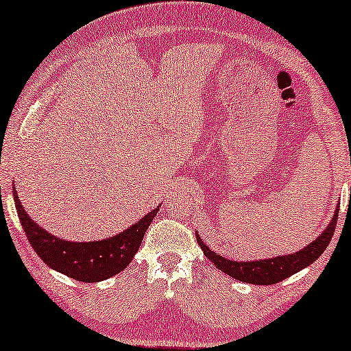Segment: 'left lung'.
Masks as SVG:
<instances>
[{"label": "left lung", "mask_w": 351, "mask_h": 351, "mask_svg": "<svg viewBox=\"0 0 351 351\" xmlns=\"http://www.w3.org/2000/svg\"><path fill=\"white\" fill-rule=\"evenodd\" d=\"M339 217V209H335L328 228L315 239L313 243H310L308 246H305L302 251L291 254V256H281V257H273L265 258V261H254V262H233L228 261L222 256H219L217 252L210 251V249L203 243V239L196 237V241L203 249L204 256L214 263L219 270L227 273L234 280H239L243 282H249V285H276L286 278H289L294 273L304 270L305 267H308L310 263H313L321 254L324 252V249L328 247L330 239H332L335 225H337Z\"/></svg>", "instance_id": "8db88e82"}]
</instances>
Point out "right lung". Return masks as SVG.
I'll return each mask as SVG.
<instances>
[{
	"label": "right lung",
	"mask_w": 351,
	"mask_h": 351,
	"mask_svg": "<svg viewBox=\"0 0 351 351\" xmlns=\"http://www.w3.org/2000/svg\"><path fill=\"white\" fill-rule=\"evenodd\" d=\"M14 203H16L17 215L21 219L28 243L32 244L41 261L54 270L83 282L104 281L124 270L136 256L142 244L143 234L160 210V208L153 209L150 214L143 215L137 223L117 237L100 239V241L71 243L52 237L35 220L28 217L19 201L16 189H14Z\"/></svg>",
	"instance_id": "right-lung-1"
}]
</instances>
